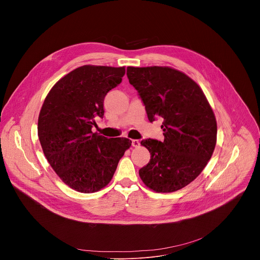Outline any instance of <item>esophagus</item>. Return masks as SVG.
I'll return each mask as SVG.
<instances>
[{
	"label": "esophagus",
	"mask_w": 260,
	"mask_h": 260,
	"mask_svg": "<svg viewBox=\"0 0 260 260\" xmlns=\"http://www.w3.org/2000/svg\"><path fill=\"white\" fill-rule=\"evenodd\" d=\"M132 146L133 147H139L140 146V141L139 140H133L132 141Z\"/></svg>",
	"instance_id": "34e87169"
}]
</instances>
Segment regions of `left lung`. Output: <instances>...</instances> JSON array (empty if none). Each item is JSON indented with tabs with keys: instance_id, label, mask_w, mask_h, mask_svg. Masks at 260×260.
<instances>
[{
	"instance_id": "8db88e82",
	"label": "left lung",
	"mask_w": 260,
	"mask_h": 260,
	"mask_svg": "<svg viewBox=\"0 0 260 260\" xmlns=\"http://www.w3.org/2000/svg\"><path fill=\"white\" fill-rule=\"evenodd\" d=\"M126 75L149 121L164 119L162 142H141L151 156L139 175L156 192L177 191L202 173L213 154L217 123L212 108L200 86L177 70L127 67Z\"/></svg>"
}]
</instances>
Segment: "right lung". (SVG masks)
<instances>
[{"label": "right lung", "instance_id": "1", "mask_svg": "<svg viewBox=\"0 0 260 260\" xmlns=\"http://www.w3.org/2000/svg\"><path fill=\"white\" fill-rule=\"evenodd\" d=\"M125 68L83 66L70 72L47 94L38 119L43 152L58 177L76 191H99L112 179L132 145L126 138L92 133L104 117L106 94L122 81Z\"/></svg>", "mask_w": 260, "mask_h": 260}]
</instances>
